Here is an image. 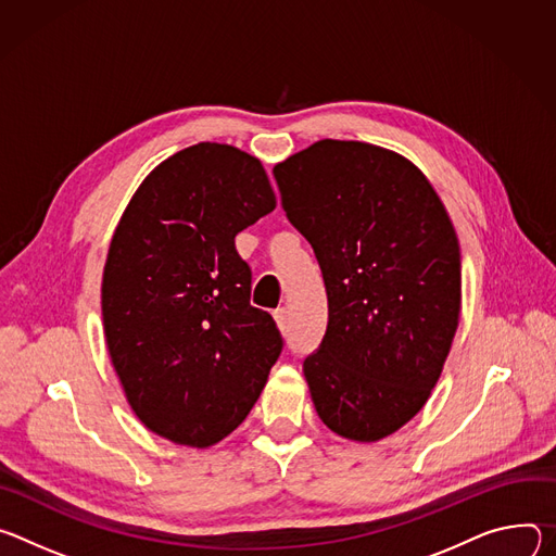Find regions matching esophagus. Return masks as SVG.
Instances as JSON below:
<instances>
[{"label": "esophagus", "mask_w": 556, "mask_h": 556, "mask_svg": "<svg viewBox=\"0 0 556 556\" xmlns=\"http://www.w3.org/2000/svg\"><path fill=\"white\" fill-rule=\"evenodd\" d=\"M274 320H276V325H278L280 331H287V327H289V316H287L285 306H280V309L274 312Z\"/></svg>", "instance_id": "obj_1"}]
</instances>
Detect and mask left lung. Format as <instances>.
<instances>
[{
	"label": "left lung",
	"instance_id": "8db88e82",
	"mask_svg": "<svg viewBox=\"0 0 556 556\" xmlns=\"http://www.w3.org/2000/svg\"><path fill=\"white\" fill-rule=\"evenodd\" d=\"M320 263L329 323L302 371L336 435L371 444L435 389L462 312V256L433 185L406 156L323 139L274 167Z\"/></svg>",
	"mask_w": 556,
	"mask_h": 556
}]
</instances>
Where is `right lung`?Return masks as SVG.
Instances as JSON below:
<instances>
[{
  "label": "right lung",
  "instance_id": "1",
  "mask_svg": "<svg viewBox=\"0 0 556 556\" xmlns=\"http://www.w3.org/2000/svg\"><path fill=\"white\" fill-rule=\"evenodd\" d=\"M274 207L256 156L197 143L143 178L114 229L101 282L108 353L135 415L172 444L225 440L282 351L233 244Z\"/></svg>",
  "mask_w": 556,
  "mask_h": 556
}]
</instances>
